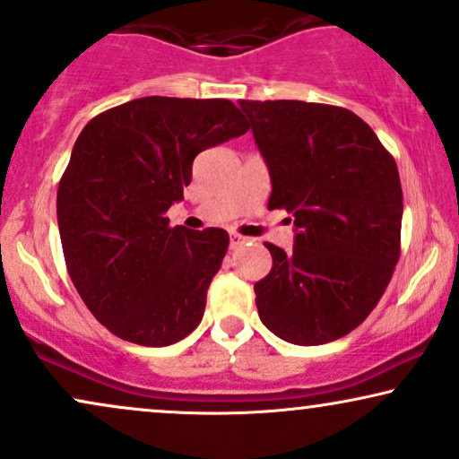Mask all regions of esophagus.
Masks as SVG:
<instances>
[{
	"mask_svg": "<svg viewBox=\"0 0 459 459\" xmlns=\"http://www.w3.org/2000/svg\"><path fill=\"white\" fill-rule=\"evenodd\" d=\"M246 237H241V235H237V233H233L230 235V247H241L246 244Z\"/></svg>",
	"mask_w": 459,
	"mask_h": 459,
	"instance_id": "esophagus-1",
	"label": "esophagus"
}]
</instances>
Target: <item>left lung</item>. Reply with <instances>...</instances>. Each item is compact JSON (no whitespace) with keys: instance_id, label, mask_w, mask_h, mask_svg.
Masks as SVG:
<instances>
[{"instance_id":"1","label":"left lung","mask_w":459,"mask_h":459,"mask_svg":"<svg viewBox=\"0 0 459 459\" xmlns=\"http://www.w3.org/2000/svg\"><path fill=\"white\" fill-rule=\"evenodd\" d=\"M269 169V209L295 224L292 250L267 244L272 272L254 284L272 333L297 346L344 338L374 310L400 256L395 160L349 108L239 100ZM290 222V218H289Z\"/></svg>"}]
</instances>
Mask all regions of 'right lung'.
<instances>
[{"instance_id":"1","label":"right lung","mask_w":459,"mask_h":459,"mask_svg":"<svg viewBox=\"0 0 459 459\" xmlns=\"http://www.w3.org/2000/svg\"><path fill=\"white\" fill-rule=\"evenodd\" d=\"M230 100L147 96L93 117L59 181L65 264L93 316L121 340L169 346L203 320L229 233L170 229L201 152L246 134Z\"/></svg>"}]
</instances>
